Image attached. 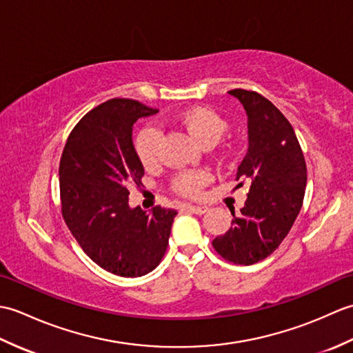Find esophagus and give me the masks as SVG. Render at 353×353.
Segmentation results:
<instances>
[{"instance_id":"1","label":"esophagus","mask_w":353,"mask_h":353,"mask_svg":"<svg viewBox=\"0 0 353 353\" xmlns=\"http://www.w3.org/2000/svg\"><path fill=\"white\" fill-rule=\"evenodd\" d=\"M183 208L188 209V211H191L194 214H197V215H201V214H205L208 211V208L206 206H201V205H191V203H188V205H185Z\"/></svg>"}]
</instances>
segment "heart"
<instances>
[{
    "instance_id": "b5f03b06",
    "label": "heart",
    "mask_w": 353,
    "mask_h": 353,
    "mask_svg": "<svg viewBox=\"0 0 353 353\" xmlns=\"http://www.w3.org/2000/svg\"><path fill=\"white\" fill-rule=\"evenodd\" d=\"M176 121L188 132L191 137L205 147H211L220 141L228 129L224 119L208 108H190L177 115ZM139 161L145 168H152L159 162L161 132L154 125H145L141 129L134 139ZM211 181V174L205 170L182 171L172 181V190L183 196H197L200 190Z\"/></svg>"
}]
</instances>
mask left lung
Wrapping results in <instances>:
<instances>
[{
    "label": "left lung",
    "instance_id": "obj_1",
    "mask_svg": "<svg viewBox=\"0 0 353 353\" xmlns=\"http://www.w3.org/2000/svg\"><path fill=\"white\" fill-rule=\"evenodd\" d=\"M247 115L249 148L236 171L238 186L250 185L241 214L212 245L234 264L250 265L272 254L288 235L303 203L306 163L294 129L258 92L229 91Z\"/></svg>",
    "mask_w": 353,
    "mask_h": 353
}]
</instances>
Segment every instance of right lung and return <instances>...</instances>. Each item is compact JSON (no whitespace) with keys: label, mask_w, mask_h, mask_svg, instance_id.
I'll return each mask as SVG.
<instances>
[{"label":"right lung","mask_w":353,"mask_h":353,"mask_svg":"<svg viewBox=\"0 0 353 353\" xmlns=\"http://www.w3.org/2000/svg\"><path fill=\"white\" fill-rule=\"evenodd\" d=\"M157 112L129 99L100 104L74 127L59 168L66 226L95 264L124 277L144 276L159 265L177 214L129 205L130 185L144 176L133 124Z\"/></svg>","instance_id":"1"}]
</instances>
